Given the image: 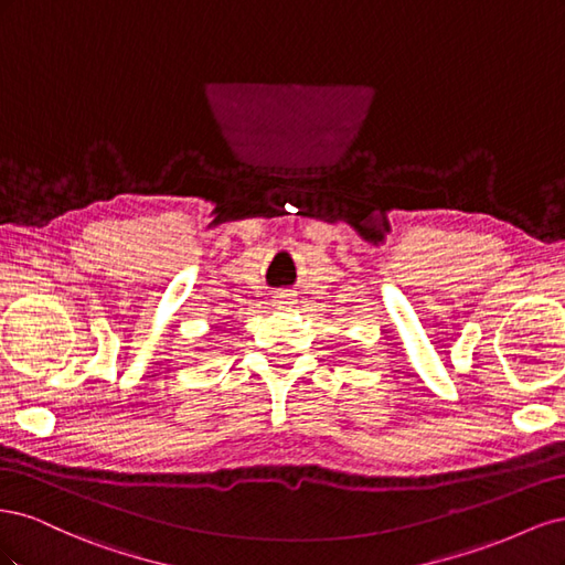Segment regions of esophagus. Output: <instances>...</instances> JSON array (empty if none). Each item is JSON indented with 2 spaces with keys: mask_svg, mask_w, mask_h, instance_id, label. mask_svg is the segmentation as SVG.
Here are the masks:
<instances>
[{
  "mask_svg": "<svg viewBox=\"0 0 565 565\" xmlns=\"http://www.w3.org/2000/svg\"><path fill=\"white\" fill-rule=\"evenodd\" d=\"M273 303H276V306H289V303H295V295L292 292H278L276 297H273Z\"/></svg>",
  "mask_w": 565,
  "mask_h": 565,
  "instance_id": "1",
  "label": "esophagus"
}]
</instances>
